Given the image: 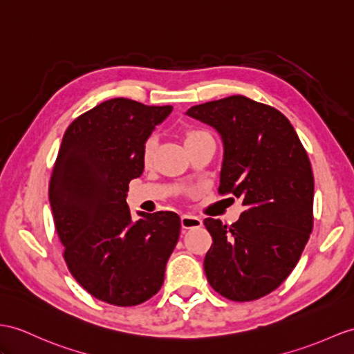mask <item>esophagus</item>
Segmentation results:
<instances>
[{"instance_id":"esophagus-1","label":"esophagus","mask_w":354,"mask_h":354,"mask_svg":"<svg viewBox=\"0 0 354 354\" xmlns=\"http://www.w3.org/2000/svg\"><path fill=\"white\" fill-rule=\"evenodd\" d=\"M182 228L183 230H192V228H200L203 225V221L196 216H191V214H183L182 219Z\"/></svg>"}]
</instances>
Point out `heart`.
Listing matches in <instances>:
<instances>
[{"instance_id": "1", "label": "heart", "mask_w": 354, "mask_h": 354, "mask_svg": "<svg viewBox=\"0 0 354 354\" xmlns=\"http://www.w3.org/2000/svg\"><path fill=\"white\" fill-rule=\"evenodd\" d=\"M205 138H212V135L205 131H200V129H192V131H189L186 133L185 138V142L186 144H191L195 141H200V140H205ZM156 145H158V138L156 135H150L147 140L144 142V147H142V160L145 163H149L153 158V153L156 150Z\"/></svg>"}]
</instances>
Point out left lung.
Here are the masks:
<instances>
[{
	"label": "left lung",
	"instance_id": "8db88e82",
	"mask_svg": "<svg viewBox=\"0 0 354 354\" xmlns=\"http://www.w3.org/2000/svg\"><path fill=\"white\" fill-rule=\"evenodd\" d=\"M223 142L219 194L246 210L225 225L207 218L213 243L204 258L212 288L234 301L269 295L295 269L313 231L311 162L288 118L269 105L230 96L189 108Z\"/></svg>",
	"mask_w": 354,
	"mask_h": 354
}]
</instances>
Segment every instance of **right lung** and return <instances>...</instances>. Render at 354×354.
<instances>
[{"mask_svg":"<svg viewBox=\"0 0 354 354\" xmlns=\"http://www.w3.org/2000/svg\"><path fill=\"white\" fill-rule=\"evenodd\" d=\"M172 111L117 97L77 117L64 132L49 203L64 260L77 283L115 306H135L160 290L180 236L174 212H138L129 182L144 171V142Z\"/></svg>","mask_w":354,"mask_h":354,"instance_id":"1","label":"right lung"}]
</instances>
